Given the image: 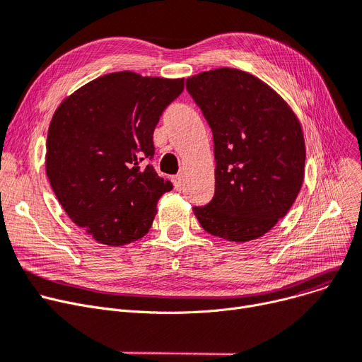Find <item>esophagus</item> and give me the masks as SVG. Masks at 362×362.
Instances as JSON below:
<instances>
[{
	"label": "esophagus",
	"instance_id": "34e87169",
	"mask_svg": "<svg viewBox=\"0 0 362 362\" xmlns=\"http://www.w3.org/2000/svg\"><path fill=\"white\" fill-rule=\"evenodd\" d=\"M173 183H175V187H176V191H182L183 189V177L180 176V175H177V176H173Z\"/></svg>",
	"mask_w": 362,
	"mask_h": 362
}]
</instances>
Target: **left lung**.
<instances>
[{"instance_id": "obj_1", "label": "left lung", "mask_w": 362, "mask_h": 362, "mask_svg": "<svg viewBox=\"0 0 362 362\" xmlns=\"http://www.w3.org/2000/svg\"><path fill=\"white\" fill-rule=\"evenodd\" d=\"M214 142V197L194 207L214 237L260 238L291 209L305 177L302 124L288 103L257 76L218 68L186 80Z\"/></svg>"}]
</instances>
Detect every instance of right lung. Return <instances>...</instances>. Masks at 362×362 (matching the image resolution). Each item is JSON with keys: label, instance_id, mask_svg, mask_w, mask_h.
<instances>
[{"label": "right lung", "instance_id": "add662e5", "mask_svg": "<svg viewBox=\"0 0 362 362\" xmlns=\"http://www.w3.org/2000/svg\"><path fill=\"white\" fill-rule=\"evenodd\" d=\"M183 91L168 80L122 71L96 78L59 105L47 134L45 173L72 222L98 243L145 237L156 202L173 189L153 167V130Z\"/></svg>", "mask_w": 362, "mask_h": 362}]
</instances>
